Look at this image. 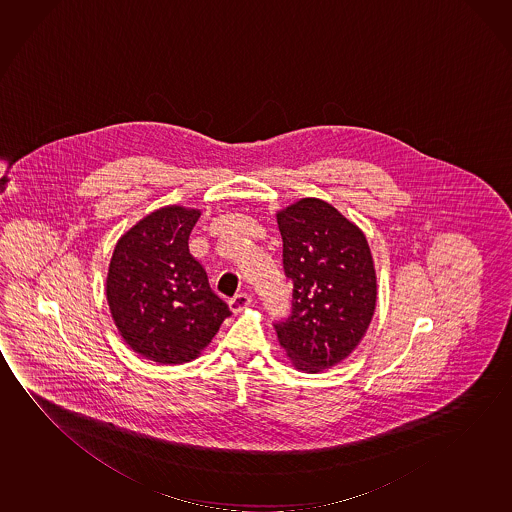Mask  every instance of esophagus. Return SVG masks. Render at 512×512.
I'll return each mask as SVG.
<instances>
[{
    "instance_id": "34e87169",
    "label": "esophagus",
    "mask_w": 512,
    "mask_h": 512,
    "mask_svg": "<svg viewBox=\"0 0 512 512\" xmlns=\"http://www.w3.org/2000/svg\"><path fill=\"white\" fill-rule=\"evenodd\" d=\"M250 305H252V296H250V294H244V292L236 294L234 298L228 301V307H230V310H232L234 314L243 312L244 308H248Z\"/></svg>"
}]
</instances>
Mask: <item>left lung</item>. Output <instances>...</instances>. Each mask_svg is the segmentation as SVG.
<instances>
[{
    "mask_svg": "<svg viewBox=\"0 0 512 512\" xmlns=\"http://www.w3.org/2000/svg\"><path fill=\"white\" fill-rule=\"evenodd\" d=\"M291 278L292 312L275 324L298 370L317 374L346 360L376 310L378 284L367 237L321 198H301L276 213Z\"/></svg>",
    "mask_w": 512,
    "mask_h": 512,
    "instance_id": "1",
    "label": "left lung"
}]
</instances>
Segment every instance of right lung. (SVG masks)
Masks as SVG:
<instances>
[{
  "mask_svg": "<svg viewBox=\"0 0 512 512\" xmlns=\"http://www.w3.org/2000/svg\"><path fill=\"white\" fill-rule=\"evenodd\" d=\"M200 211L166 205L117 241L106 298L118 333L134 353L161 365L195 360L230 315L189 253Z\"/></svg>",
  "mask_w": 512,
  "mask_h": 512,
  "instance_id": "obj_1",
  "label": "right lung"
}]
</instances>
